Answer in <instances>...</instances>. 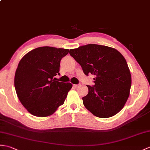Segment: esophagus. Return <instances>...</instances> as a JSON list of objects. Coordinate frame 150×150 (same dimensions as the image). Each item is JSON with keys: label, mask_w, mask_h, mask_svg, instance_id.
Segmentation results:
<instances>
[{"label": "esophagus", "mask_w": 150, "mask_h": 150, "mask_svg": "<svg viewBox=\"0 0 150 150\" xmlns=\"http://www.w3.org/2000/svg\"><path fill=\"white\" fill-rule=\"evenodd\" d=\"M80 86H81V84H80V83H79V84H75V85H74V88L76 89V88H78Z\"/></svg>", "instance_id": "esophagus-1"}]
</instances>
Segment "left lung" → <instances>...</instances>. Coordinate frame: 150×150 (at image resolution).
<instances>
[{"label":"left lung","instance_id":"8db88e82","mask_svg":"<svg viewBox=\"0 0 150 150\" xmlns=\"http://www.w3.org/2000/svg\"><path fill=\"white\" fill-rule=\"evenodd\" d=\"M84 74L95 76L93 86L82 98L95 116L107 118L123 109L130 95L132 78L127 62L120 52L109 47L89 44L69 50Z\"/></svg>","mask_w":150,"mask_h":150}]
</instances>
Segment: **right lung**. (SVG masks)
<instances>
[{
    "label": "right lung",
    "mask_w": 150,
    "mask_h": 150,
    "mask_svg": "<svg viewBox=\"0 0 150 150\" xmlns=\"http://www.w3.org/2000/svg\"><path fill=\"white\" fill-rule=\"evenodd\" d=\"M68 49L38 47L21 59L15 76V88L21 103L29 112L38 117L54 114L64 103L71 83L55 81L60 62Z\"/></svg>",
    "instance_id": "obj_1"
}]
</instances>
